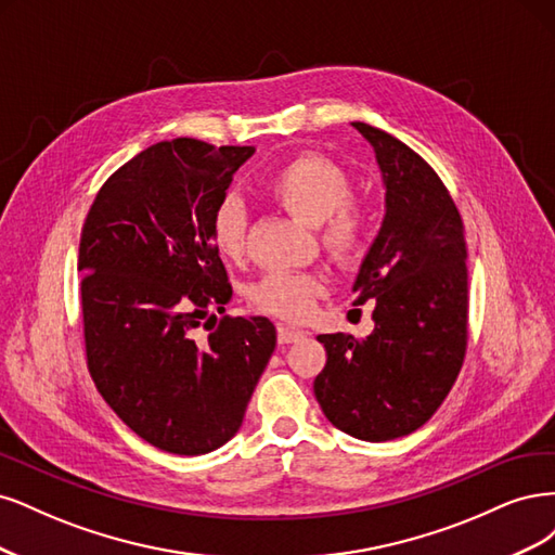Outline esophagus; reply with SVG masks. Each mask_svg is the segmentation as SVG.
<instances>
[{"label": "esophagus", "instance_id": "obj_1", "mask_svg": "<svg viewBox=\"0 0 555 555\" xmlns=\"http://www.w3.org/2000/svg\"><path fill=\"white\" fill-rule=\"evenodd\" d=\"M304 336H307V332H301V330L285 327V325L279 327V344H295V341H301Z\"/></svg>", "mask_w": 555, "mask_h": 555}]
</instances>
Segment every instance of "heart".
Instances as JSON below:
<instances>
[{
	"instance_id": "heart-1",
	"label": "heart",
	"mask_w": 555,
	"mask_h": 555,
	"mask_svg": "<svg viewBox=\"0 0 555 555\" xmlns=\"http://www.w3.org/2000/svg\"><path fill=\"white\" fill-rule=\"evenodd\" d=\"M267 193L291 214L311 228H320V242L327 254L346 267L354 264L364 254V221L348 198V175L332 160L301 154L281 166L267 182ZM248 214L237 195H228L211 214V242L219 254L237 260L246 248ZM327 291V281L320 274L272 272L248 288V301L262 313L281 320L307 318L315 299Z\"/></svg>"
}]
</instances>
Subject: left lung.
Masks as SVG:
<instances>
[{
	"mask_svg": "<svg viewBox=\"0 0 555 555\" xmlns=\"http://www.w3.org/2000/svg\"><path fill=\"white\" fill-rule=\"evenodd\" d=\"M385 189V217L354 276L357 304L375 299L364 341L320 334L327 364L313 380L325 417L383 442L434 417L466 354L468 270L461 217L440 177L395 135L364 121Z\"/></svg>",
	"mask_w": 555,
	"mask_h": 555,
	"instance_id": "8db88e82",
	"label": "left lung"
}]
</instances>
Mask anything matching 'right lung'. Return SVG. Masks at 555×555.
<instances>
[{"instance_id":"right-lung-1","label":"right lung","mask_w":555,"mask_h":555,"mask_svg":"<svg viewBox=\"0 0 555 555\" xmlns=\"http://www.w3.org/2000/svg\"><path fill=\"white\" fill-rule=\"evenodd\" d=\"M254 147L175 138L142 150L99 191L80 237L89 373L115 415L168 454L219 450L276 348L270 318H205L232 297L211 214Z\"/></svg>"}]
</instances>
